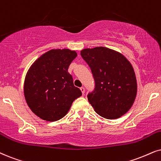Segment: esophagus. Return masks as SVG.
I'll list each match as a JSON object with an SVG mask.
<instances>
[{
    "label": "esophagus",
    "instance_id": "34e87169",
    "mask_svg": "<svg viewBox=\"0 0 161 161\" xmlns=\"http://www.w3.org/2000/svg\"><path fill=\"white\" fill-rule=\"evenodd\" d=\"M80 90H81V91H82V94H84V93H85V88H84V87H80Z\"/></svg>",
    "mask_w": 161,
    "mask_h": 161
}]
</instances>
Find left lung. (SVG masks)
Here are the masks:
<instances>
[{
	"instance_id": "obj_1",
	"label": "left lung",
	"mask_w": 161,
	"mask_h": 161,
	"mask_svg": "<svg viewBox=\"0 0 161 161\" xmlns=\"http://www.w3.org/2000/svg\"><path fill=\"white\" fill-rule=\"evenodd\" d=\"M81 56L94 79V90L87 97L96 112L109 119L128 112L137 89L135 70L129 61L123 54L104 47L84 49Z\"/></svg>"
}]
</instances>
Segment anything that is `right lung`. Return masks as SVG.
I'll return each mask as SVG.
<instances>
[{"mask_svg":"<svg viewBox=\"0 0 161 161\" xmlns=\"http://www.w3.org/2000/svg\"><path fill=\"white\" fill-rule=\"evenodd\" d=\"M76 56L69 49L51 50L30 68L24 81V97L31 111L41 119L50 122L62 119L73 102L82 96L68 71Z\"/></svg>","mask_w":161,"mask_h":161,"instance_id":"add662e5","label":"right lung"}]
</instances>
